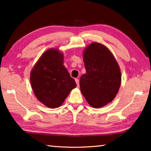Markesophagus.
<instances>
[{"instance_id":"1","label":"esophagus","mask_w":151,"mask_h":151,"mask_svg":"<svg viewBox=\"0 0 151 151\" xmlns=\"http://www.w3.org/2000/svg\"><path fill=\"white\" fill-rule=\"evenodd\" d=\"M75 82L76 83V85H77V86L78 87V86H79V80L78 78H75Z\"/></svg>"}]
</instances>
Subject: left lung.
<instances>
[{
  "label": "left lung",
  "mask_w": 151,
  "mask_h": 151,
  "mask_svg": "<svg viewBox=\"0 0 151 151\" xmlns=\"http://www.w3.org/2000/svg\"><path fill=\"white\" fill-rule=\"evenodd\" d=\"M86 73L80 78L81 91L94 108L111 103L118 93L121 73L114 55L106 46L94 42L83 51Z\"/></svg>",
  "instance_id": "obj_1"
}]
</instances>
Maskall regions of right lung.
I'll return each instance as SVG.
<instances>
[{
	"instance_id": "add662e5",
	"label": "right lung",
	"mask_w": 151,
	"mask_h": 151,
	"mask_svg": "<svg viewBox=\"0 0 151 151\" xmlns=\"http://www.w3.org/2000/svg\"><path fill=\"white\" fill-rule=\"evenodd\" d=\"M64 55L58 48L43 53L30 71V81L35 95L51 109L62 105L70 91L76 86L63 65Z\"/></svg>"
}]
</instances>
